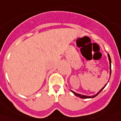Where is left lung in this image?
I'll use <instances>...</instances> for the list:
<instances>
[{"label": "left lung", "instance_id": "8db88e82", "mask_svg": "<svg viewBox=\"0 0 121 121\" xmlns=\"http://www.w3.org/2000/svg\"><path fill=\"white\" fill-rule=\"evenodd\" d=\"M108 60H109V64H110V76H111V73H112V71H111V63H112V61H111V58H110V55H109V54H108ZM109 81V80H108ZM107 82V83H108ZM107 83L105 85V86H104V87L102 88H101L100 89V90L99 91V92H98V93H96V95H93V96H86V95H81V94H78L77 93L74 92V91H73L71 90V92L73 93L74 94V95H75V96H76L79 97V98H82V99H88V98H95V97H96V96H98V95L99 94V93L102 90L104 89V88L105 87V86L107 85Z\"/></svg>", "mask_w": 121, "mask_h": 121}]
</instances>
